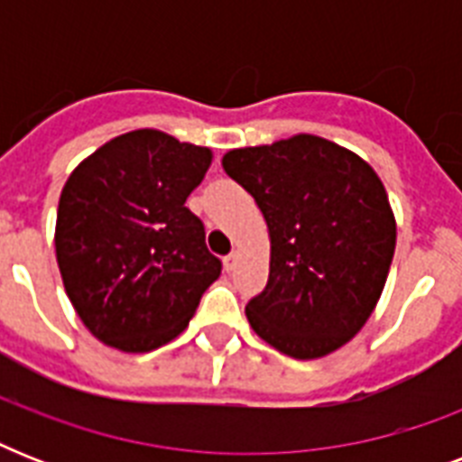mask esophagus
I'll list each match as a JSON object with an SVG mask.
<instances>
[{
	"label": "esophagus",
	"mask_w": 462,
	"mask_h": 462,
	"mask_svg": "<svg viewBox=\"0 0 462 462\" xmlns=\"http://www.w3.org/2000/svg\"><path fill=\"white\" fill-rule=\"evenodd\" d=\"M237 261H239L237 252L227 254V256H225V259H223V266H225V271H227V273H230V271H235V268H237Z\"/></svg>",
	"instance_id": "34e87169"
}]
</instances>
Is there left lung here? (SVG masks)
Segmentation results:
<instances>
[{
	"mask_svg": "<svg viewBox=\"0 0 462 462\" xmlns=\"http://www.w3.org/2000/svg\"><path fill=\"white\" fill-rule=\"evenodd\" d=\"M225 172L254 196L271 235V273L246 319L295 359L343 347L372 316L395 252V217L372 165L300 134L225 153Z\"/></svg>",
	"mask_w": 462,
	"mask_h": 462,
	"instance_id": "obj_1",
	"label": "left lung"
}]
</instances>
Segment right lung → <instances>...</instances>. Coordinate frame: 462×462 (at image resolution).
<instances>
[{
  "mask_svg": "<svg viewBox=\"0 0 462 462\" xmlns=\"http://www.w3.org/2000/svg\"><path fill=\"white\" fill-rule=\"evenodd\" d=\"M208 148L155 129L107 141L69 174L57 208V263L86 328L122 352H148L189 326L220 275L203 223L184 206Z\"/></svg>",
  "mask_w": 462,
  "mask_h": 462,
  "instance_id": "1",
  "label": "right lung"
}]
</instances>
